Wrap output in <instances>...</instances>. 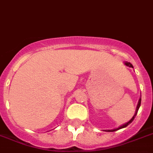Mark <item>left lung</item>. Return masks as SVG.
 <instances>
[{"mask_svg":"<svg viewBox=\"0 0 153 153\" xmlns=\"http://www.w3.org/2000/svg\"><path fill=\"white\" fill-rule=\"evenodd\" d=\"M125 65H126V66H128V67H130V68H133V66H132V64L129 63V62H125ZM140 105H141V99H139V102H138L137 107H136V110H135V115H133V117H132V119H130L129 121H128V123H126V124H124V125H123V126H121L120 127H119V128H115V129H111V130H105V131H106V132H115V131H117V130L121 129V128H125V127H126V126H128V125L130 124V123H132V121H133V120H134V119H135V115H137V112H138V111H139V107H140Z\"/></svg>","mask_w":153,"mask_h":153,"instance_id":"obj_1","label":"left lung"}]
</instances>
